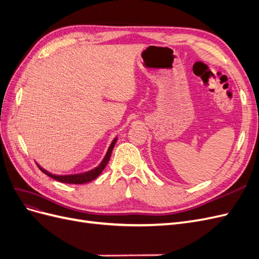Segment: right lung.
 <instances>
[{
  "label": "right lung",
  "mask_w": 259,
  "mask_h": 259,
  "mask_svg": "<svg viewBox=\"0 0 259 259\" xmlns=\"http://www.w3.org/2000/svg\"><path fill=\"white\" fill-rule=\"evenodd\" d=\"M115 143H116V138L111 143L110 147H109L108 151H107V154L105 155L103 162H101L96 168H94V169H92L90 171H86V173L74 174V175H53V174L49 173L48 170H45L44 168H42L40 165H37V166H38V168H40L43 171L44 174H46L48 176L54 178L55 180H58V182H60V183L75 184V185L90 183V182H92V180L97 178L101 174V171H103L104 168L106 167L109 160H110V156H111V153H112V150H113V147H114Z\"/></svg>",
  "instance_id": "obj_1"
}]
</instances>
